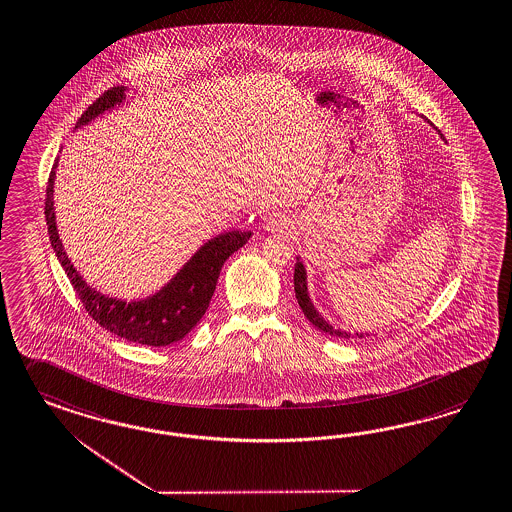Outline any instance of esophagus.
Here are the masks:
<instances>
[{
	"mask_svg": "<svg viewBox=\"0 0 512 512\" xmlns=\"http://www.w3.org/2000/svg\"><path fill=\"white\" fill-rule=\"evenodd\" d=\"M263 226L269 232H284L289 228V219L284 213H271L269 217H265Z\"/></svg>",
	"mask_w": 512,
	"mask_h": 512,
	"instance_id": "esophagus-1",
	"label": "esophagus"
}]
</instances>
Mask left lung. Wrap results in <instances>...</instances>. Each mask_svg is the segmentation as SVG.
<instances>
[{"label":"left lung","mask_w":512,"mask_h":512,"mask_svg":"<svg viewBox=\"0 0 512 512\" xmlns=\"http://www.w3.org/2000/svg\"><path fill=\"white\" fill-rule=\"evenodd\" d=\"M293 284H295V295H297V301H299V306H301L302 314L306 315V319L314 325V327L319 328L321 332H327L330 336H336V338H364V336H369V334H364V332H356L354 336H351L349 332H345V330H336V328L332 327L328 321H325L319 312L315 310L314 304L310 301V297H308V288H306V269H304V265H302L301 260L297 258V263H295V275H293Z\"/></svg>","instance_id":"1"}]
</instances>
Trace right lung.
<instances>
[{"label": "right lung", "mask_w": 512, "mask_h": 512, "mask_svg": "<svg viewBox=\"0 0 512 512\" xmlns=\"http://www.w3.org/2000/svg\"><path fill=\"white\" fill-rule=\"evenodd\" d=\"M124 91H126L124 87H113L105 91L96 102H92L85 109V113L76 122V128L89 124L92 118L102 115L107 109H113L115 105L122 104V100L126 98ZM55 167H57V161L48 178L44 215H46L48 234H50L55 256L63 265L66 276L83 304V308L100 327H104L107 332L124 340L150 345V347H165L174 341L182 340L206 314L213 291L217 286V278L221 275L223 263L237 249H241L252 234L232 230V232L213 237L195 252V256L185 263L180 273H176L165 288L159 289L156 295L148 297L145 301L126 302L105 297L100 291L87 286V282L74 269L57 234L55 211H53Z\"/></svg>", "instance_id": "obj_1"}]
</instances>
